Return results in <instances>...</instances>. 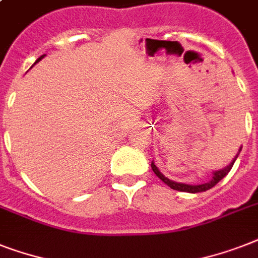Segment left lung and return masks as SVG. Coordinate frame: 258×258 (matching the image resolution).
Listing matches in <instances>:
<instances>
[{"label": "left lung", "mask_w": 258, "mask_h": 258, "mask_svg": "<svg viewBox=\"0 0 258 258\" xmlns=\"http://www.w3.org/2000/svg\"><path fill=\"white\" fill-rule=\"evenodd\" d=\"M241 150H242V147H240V150H238V153L236 154V157L233 158V161L229 163L226 167H224V169L221 170H217V171H213V176L212 179L209 180V182H206V183H201V184H186V183H180V182H174V180H170L169 178H166L163 174H162L159 170H158V167L155 166V163L154 162H151V169H153V171L157 174V176L161 180H163L167 186H170V187L172 188V190H178V191H184V192H201V191H206V190H209V188L214 187L218 182H220L224 176L228 175V172L232 170L233 165H234V162H236V159L238 158V155H240Z\"/></svg>", "instance_id": "obj_1"}]
</instances>
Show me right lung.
Here are the masks:
<instances>
[{
	"label": "right lung",
	"instance_id": "obj_1",
	"mask_svg": "<svg viewBox=\"0 0 258 258\" xmlns=\"http://www.w3.org/2000/svg\"><path fill=\"white\" fill-rule=\"evenodd\" d=\"M44 56H45V54H42V56H40V57H38L37 60H36V62H38V61H40V60H41V58L44 57ZM36 62H34V64H36Z\"/></svg>",
	"mask_w": 258,
	"mask_h": 258
}]
</instances>
